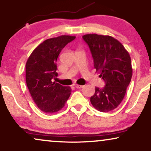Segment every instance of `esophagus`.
Wrapping results in <instances>:
<instances>
[{"mask_svg":"<svg viewBox=\"0 0 151 151\" xmlns=\"http://www.w3.org/2000/svg\"><path fill=\"white\" fill-rule=\"evenodd\" d=\"M75 86L77 88H83V85H79V84H75Z\"/></svg>","mask_w":151,"mask_h":151,"instance_id":"34e87169","label":"esophagus"}]
</instances>
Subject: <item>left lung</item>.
<instances>
[{
  "mask_svg": "<svg viewBox=\"0 0 151 151\" xmlns=\"http://www.w3.org/2000/svg\"><path fill=\"white\" fill-rule=\"evenodd\" d=\"M82 38L89 47L96 72L105 82L103 88L96 87L90 101L98 111L109 112L116 109L124 98L133 74L131 57L112 36L90 34Z\"/></svg>",
  "mask_w": 151,
  "mask_h": 151,
  "instance_id": "1",
  "label": "left lung"
}]
</instances>
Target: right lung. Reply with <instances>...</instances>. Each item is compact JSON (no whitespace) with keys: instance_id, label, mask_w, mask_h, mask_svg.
Masks as SVG:
<instances>
[{"instance_id":"add662e5","label":"right lung","mask_w":151,"mask_h":151,"mask_svg":"<svg viewBox=\"0 0 151 151\" xmlns=\"http://www.w3.org/2000/svg\"><path fill=\"white\" fill-rule=\"evenodd\" d=\"M75 38L63 35L47 39L33 51L27 61V86L34 102L43 112L61 110L71 95V87L62 86L53 79L58 76L56 61L60 53Z\"/></svg>"}]
</instances>
